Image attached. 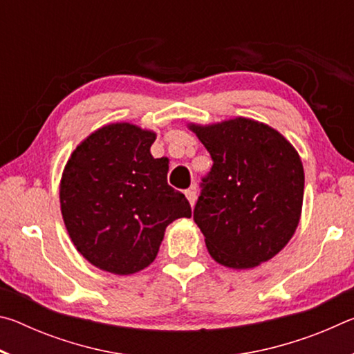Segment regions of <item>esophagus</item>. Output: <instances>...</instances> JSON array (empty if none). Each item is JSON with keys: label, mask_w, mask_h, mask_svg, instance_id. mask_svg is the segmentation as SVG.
<instances>
[{"label": "esophagus", "mask_w": 354, "mask_h": 354, "mask_svg": "<svg viewBox=\"0 0 354 354\" xmlns=\"http://www.w3.org/2000/svg\"><path fill=\"white\" fill-rule=\"evenodd\" d=\"M185 196H187L190 206L194 207L195 203H196V198H198V190H196V185H192V187L187 192H185Z\"/></svg>", "instance_id": "esophagus-1"}]
</instances>
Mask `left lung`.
Segmentation results:
<instances>
[{
    "label": "left lung",
    "mask_w": 354,
    "mask_h": 354,
    "mask_svg": "<svg viewBox=\"0 0 354 354\" xmlns=\"http://www.w3.org/2000/svg\"><path fill=\"white\" fill-rule=\"evenodd\" d=\"M189 129L214 160L194 211L209 254L236 270L272 259L301 217L304 171L297 149L277 129L245 117Z\"/></svg>",
    "instance_id": "8db88e82"
}]
</instances>
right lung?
Returning <instances> with one entry per match:
<instances>
[{
    "mask_svg": "<svg viewBox=\"0 0 354 354\" xmlns=\"http://www.w3.org/2000/svg\"><path fill=\"white\" fill-rule=\"evenodd\" d=\"M156 133L111 123L84 139L65 165L59 198L76 250L100 270L133 274L151 263L165 227L190 218L184 194L167 183L169 160L154 159Z\"/></svg>",
    "mask_w": 354,
    "mask_h": 354,
    "instance_id": "obj_1",
    "label": "right lung"
}]
</instances>
